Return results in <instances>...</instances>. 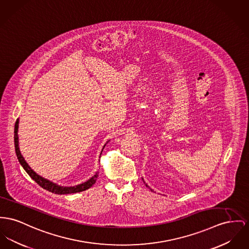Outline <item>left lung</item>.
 Masks as SVG:
<instances>
[{
	"label": "left lung",
	"mask_w": 249,
	"mask_h": 249,
	"mask_svg": "<svg viewBox=\"0 0 249 249\" xmlns=\"http://www.w3.org/2000/svg\"><path fill=\"white\" fill-rule=\"evenodd\" d=\"M146 186H147V185H146ZM147 187H148V186H147Z\"/></svg>",
	"instance_id": "obj_1"
}]
</instances>
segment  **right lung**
Returning <instances> with one entry per match:
<instances>
[{
	"label": "right lung",
	"instance_id": "add662e5",
	"mask_svg": "<svg viewBox=\"0 0 249 249\" xmlns=\"http://www.w3.org/2000/svg\"><path fill=\"white\" fill-rule=\"evenodd\" d=\"M18 121L17 120L16 124H15V129H14V142H15V150H16V155H17L18 160L19 161V163L23 167V169L26 171V173L33 178L36 182L37 183L41 188L45 189L46 191H49L53 194L55 195H69V194H75V193H80L86 191L88 189H89L94 183L96 182V179L98 178V174H96L94 177H92L89 180H88L87 182L74 186V187H61L58 186L54 183L51 182L49 180L39 177L38 175H36L33 170L29 167V165L26 163V161L24 160L23 157L21 156L19 149H18Z\"/></svg>",
	"mask_w": 249,
	"mask_h": 249
}]
</instances>
